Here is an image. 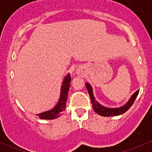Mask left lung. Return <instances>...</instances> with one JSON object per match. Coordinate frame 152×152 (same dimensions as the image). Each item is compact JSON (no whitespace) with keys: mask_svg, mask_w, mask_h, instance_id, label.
Here are the masks:
<instances>
[{"mask_svg":"<svg viewBox=\"0 0 152 152\" xmlns=\"http://www.w3.org/2000/svg\"><path fill=\"white\" fill-rule=\"evenodd\" d=\"M86 87L87 89V91H88L89 95H90V99H91L92 104H93V107L94 111L96 113H98L99 115L102 116H105V117H109V116H114V115H121L123 113H126L130 107L132 106L134 104V101H135L136 97L138 95L139 90H137L136 93H134L132 98L130 99V100L129 101L128 103L126 104L124 107H121V108H117V109H110L107 108V107H103V106L100 105L95 99L94 96L93 94V90H92L91 86L89 85L88 83H86Z\"/></svg>","mask_w":152,"mask_h":152,"instance_id":"8db88e82","label":"left lung"}]
</instances>
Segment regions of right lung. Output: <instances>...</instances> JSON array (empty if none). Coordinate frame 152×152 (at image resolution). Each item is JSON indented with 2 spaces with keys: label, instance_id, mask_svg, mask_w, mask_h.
Returning a JSON list of instances; mask_svg holds the SVG:
<instances>
[{
  "label": "right lung",
  "instance_id": "add662e5",
  "mask_svg": "<svg viewBox=\"0 0 152 152\" xmlns=\"http://www.w3.org/2000/svg\"><path fill=\"white\" fill-rule=\"evenodd\" d=\"M71 81L70 74H68L64 79V82L62 83V87H61V95L59 100L57 104L53 110L50 111L45 112V113H40V114L37 115V117L40 119H47V120H51L54 119L60 116L65 111L66 108V102L67 95H68L69 87H70V83Z\"/></svg>",
  "mask_w": 152,
  "mask_h": 152
}]
</instances>
